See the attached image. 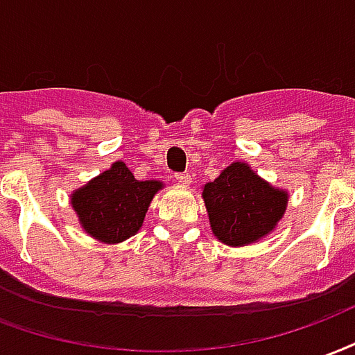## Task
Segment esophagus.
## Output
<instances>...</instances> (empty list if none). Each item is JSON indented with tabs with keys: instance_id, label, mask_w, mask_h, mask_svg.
Returning a JSON list of instances; mask_svg holds the SVG:
<instances>
[{
	"instance_id": "esophagus-1",
	"label": "esophagus",
	"mask_w": 355,
	"mask_h": 355,
	"mask_svg": "<svg viewBox=\"0 0 355 355\" xmlns=\"http://www.w3.org/2000/svg\"><path fill=\"white\" fill-rule=\"evenodd\" d=\"M175 180H177L178 184L190 186L191 184V175H190V173H177V175H175Z\"/></svg>"
}]
</instances>
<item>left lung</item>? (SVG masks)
<instances>
[{
  "label": "left lung",
  "mask_w": 355,
  "mask_h": 355,
  "mask_svg": "<svg viewBox=\"0 0 355 355\" xmlns=\"http://www.w3.org/2000/svg\"><path fill=\"white\" fill-rule=\"evenodd\" d=\"M212 235L225 246H248L271 235L284 218L290 193L244 162L227 165L201 191Z\"/></svg>",
  "instance_id": "1"
}]
</instances>
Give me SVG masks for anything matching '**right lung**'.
<instances>
[{
    "label": "right lung",
    "mask_w": 355,
    "mask_h": 355,
    "mask_svg": "<svg viewBox=\"0 0 355 355\" xmlns=\"http://www.w3.org/2000/svg\"><path fill=\"white\" fill-rule=\"evenodd\" d=\"M162 188V180H137L124 162H114L73 190L69 199L84 233L103 244H118L143 227L152 199Z\"/></svg>",
    "instance_id": "add662e5"
}]
</instances>
